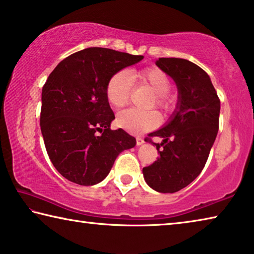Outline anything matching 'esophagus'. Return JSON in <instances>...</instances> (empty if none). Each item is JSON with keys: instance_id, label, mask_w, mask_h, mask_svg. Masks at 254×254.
I'll return each mask as SVG.
<instances>
[{"instance_id": "1", "label": "esophagus", "mask_w": 254, "mask_h": 254, "mask_svg": "<svg viewBox=\"0 0 254 254\" xmlns=\"http://www.w3.org/2000/svg\"><path fill=\"white\" fill-rule=\"evenodd\" d=\"M145 142H144V139L142 138V137H137V138H136V144L137 145H138V146H139V145H143Z\"/></svg>"}]
</instances>
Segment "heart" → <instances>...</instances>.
Returning <instances> with one entry per match:
<instances>
[{
  "mask_svg": "<svg viewBox=\"0 0 254 254\" xmlns=\"http://www.w3.org/2000/svg\"><path fill=\"white\" fill-rule=\"evenodd\" d=\"M132 84L147 86L155 94V106L162 110L169 111L174 105V97L169 94V76L160 68H146L135 72L120 70L115 73L106 85L107 100L115 108H123L129 102ZM160 117L155 111H139L128 109L119 112L117 125L132 135H140L157 126Z\"/></svg>",
  "mask_w": 254,
  "mask_h": 254,
  "instance_id": "b5f03b06",
  "label": "heart"
}]
</instances>
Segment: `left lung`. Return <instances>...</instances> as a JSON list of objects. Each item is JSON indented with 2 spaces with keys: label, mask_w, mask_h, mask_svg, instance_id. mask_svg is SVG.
Returning <instances> with one entry per match:
<instances>
[{
  "label": "left lung",
  "mask_w": 254,
  "mask_h": 254,
  "mask_svg": "<svg viewBox=\"0 0 254 254\" xmlns=\"http://www.w3.org/2000/svg\"><path fill=\"white\" fill-rule=\"evenodd\" d=\"M156 66L173 78L178 88L177 108L161 129L149 136L160 153L143 169L146 184L157 192L173 193L196 179L205 166L218 132L221 101L205 70L184 58H159Z\"/></svg>",
  "instance_id": "1"
}]
</instances>
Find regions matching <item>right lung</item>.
I'll return each instance as SVG.
<instances>
[{"label": "right lung", "mask_w": 254, "mask_h": 254, "mask_svg": "<svg viewBox=\"0 0 254 254\" xmlns=\"http://www.w3.org/2000/svg\"><path fill=\"white\" fill-rule=\"evenodd\" d=\"M144 58L91 47L66 57L49 74L41 92L40 128L53 165L67 180L93 186L109 174L117 156L136 145L115 115L106 85L115 73Z\"/></svg>", "instance_id": "1"}]
</instances>
